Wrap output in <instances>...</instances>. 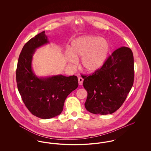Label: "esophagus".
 Masks as SVG:
<instances>
[{"mask_svg":"<svg viewBox=\"0 0 151 151\" xmlns=\"http://www.w3.org/2000/svg\"><path fill=\"white\" fill-rule=\"evenodd\" d=\"M78 82H79V85L81 86L83 84V79L81 77H79L78 78Z\"/></svg>","mask_w":151,"mask_h":151,"instance_id":"34e87169","label":"esophagus"}]
</instances>
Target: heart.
<instances>
[{"mask_svg":"<svg viewBox=\"0 0 151 151\" xmlns=\"http://www.w3.org/2000/svg\"><path fill=\"white\" fill-rule=\"evenodd\" d=\"M110 51L108 41L97 36H84L75 40L65 52L67 60L75 65L81 57V67L86 72H96L105 64Z\"/></svg>","mask_w":151,"mask_h":151,"instance_id":"obj_1","label":"heart"}]
</instances>
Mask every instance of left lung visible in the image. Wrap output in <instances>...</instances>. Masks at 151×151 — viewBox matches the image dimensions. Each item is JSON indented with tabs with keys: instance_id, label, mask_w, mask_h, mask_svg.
<instances>
[{
	"instance_id": "obj_1",
	"label": "left lung",
	"mask_w": 151,
	"mask_h": 151,
	"mask_svg": "<svg viewBox=\"0 0 151 151\" xmlns=\"http://www.w3.org/2000/svg\"><path fill=\"white\" fill-rule=\"evenodd\" d=\"M134 57L131 50L121 47L108 58L104 65L84 78L88 92L86 110L94 114H112L121 106L133 86Z\"/></svg>"
}]
</instances>
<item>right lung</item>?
Masks as SVG:
<instances>
[{
    "instance_id": "obj_1",
    "label": "right lung",
    "mask_w": 151,
    "mask_h": 151,
    "mask_svg": "<svg viewBox=\"0 0 151 151\" xmlns=\"http://www.w3.org/2000/svg\"><path fill=\"white\" fill-rule=\"evenodd\" d=\"M49 42L45 31L31 38L22 49L16 70L17 88L24 104L33 115L44 119L59 115L67 97L78 86L76 76L38 77L33 71L36 49Z\"/></svg>"
}]
</instances>
